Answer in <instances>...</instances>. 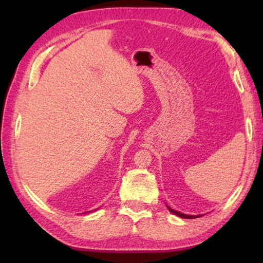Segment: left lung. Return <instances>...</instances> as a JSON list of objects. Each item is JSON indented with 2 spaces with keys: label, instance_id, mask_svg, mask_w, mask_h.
Masks as SVG:
<instances>
[{
  "label": "left lung",
  "instance_id": "obj_1",
  "mask_svg": "<svg viewBox=\"0 0 263 263\" xmlns=\"http://www.w3.org/2000/svg\"><path fill=\"white\" fill-rule=\"evenodd\" d=\"M169 209V211H171L172 213H174V215H176V216H179V217H181V218H186V219H191V218H197L198 216H190V215H184V213H181V212H179V211H175V210H173V209H171V208H168Z\"/></svg>",
  "mask_w": 263,
  "mask_h": 263
}]
</instances>
